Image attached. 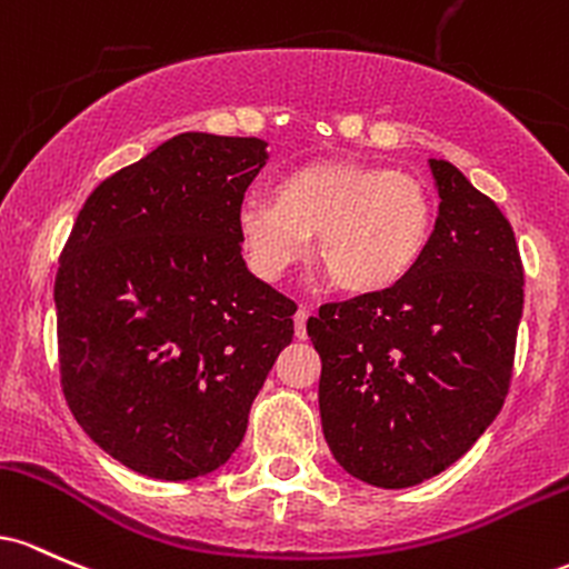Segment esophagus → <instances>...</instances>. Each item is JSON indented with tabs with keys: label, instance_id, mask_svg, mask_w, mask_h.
I'll return each mask as SVG.
<instances>
[{
	"label": "esophagus",
	"instance_id": "34e87169",
	"mask_svg": "<svg viewBox=\"0 0 569 569\" xmlns=\"http://www.w3.org/2000/svg\"><path fill=\"white\" fill-rule=\"evenodd\" d=\"M311 317V311L306 309V306H301L296 315V338H306V319Z\"/></svg>",
	"mask_w": 569,
	"mask_h": 569
}]
</instances>
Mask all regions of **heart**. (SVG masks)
<instances>
[{
    "mask_svg": "<svg viewBox=\"0 0 569 569\" xmlns=\"http://www.w3.org/2000/svg\"><path fill=\"white\" fill-rule=\"evenodd\" d=\"M436 228L419 177L368 163H315L279 177L271 199H244L236 233L254 277L279 282L317 241L338 290L370 296L411 277Z\"/></svg>",
    "mask_w": 569,
    "mask_h": 569,
    "instance_id": "heart-1",
    "label": "heart"
}]
</instances>
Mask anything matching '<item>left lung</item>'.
I'll list each match as a JSON object with an SVG mask.
<instances>
[{
  "mask_svg": "<svg viewBox=\"0 0 569 569\" xmlns=\"http://www.w3.org/2000/svg\"><path fill=\"white\" fill-rule=\"evenodd\" d=\"M436 231L411 277L309 317L319 413L336 462L406 489L455 465L500 413L525 268L506 214L449 161H430Z\"/></svg>",
  "mask_w": 569,
  "mask_h": 569,
  "instance_id": "obj_1",
  "label": "left lung"
}]
</instances>
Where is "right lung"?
I'll return each mask as SVG.
<instances>
[{"mask_svg": "<svg viewBox=\"0 0 569 569\" xmlns=\"http://www.w3.org/2000/svg\"><path fill=\"white\" fill-rule=\"evenodd\" d=\"M266 142L188 131L107 177L63 244L53 301L69 411L126 468L226 465L298 306L241 258L236 212Z\"/></svg>", "mask_w": 569, "mask_h": 569, "instance_id": "add662e5", "label": "right lung"}]
</instances>
